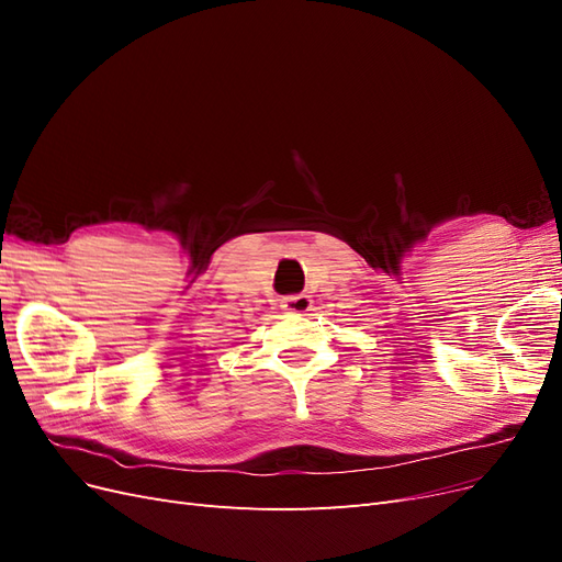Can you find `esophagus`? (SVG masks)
I'll return each instance as SVG.
<instances>
[{
  "mask_svg": "<svg viewBox=\"0 0 562 562\" xmlns=\"http://www.w3.org/2000/svg\"><path fill=\"white\" fill-rule=\"evenodd\" d=\"M312 297L307 293H300V295H288L281 300V310L285 312H293V314H304L312 310Z\"/></svg>",
  "mask_w": 562,
  "mask_h": 562,
  "instance_id": "esophagus-1",
  "label": "esophagus"
}]
</instances>
